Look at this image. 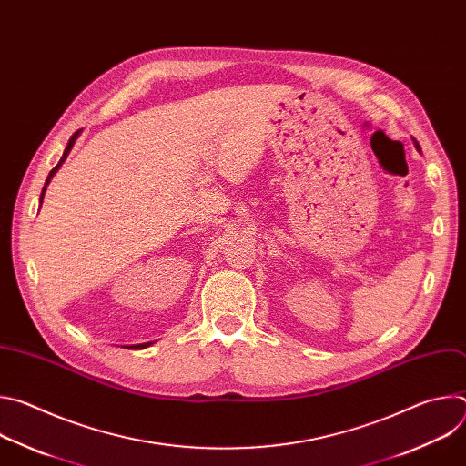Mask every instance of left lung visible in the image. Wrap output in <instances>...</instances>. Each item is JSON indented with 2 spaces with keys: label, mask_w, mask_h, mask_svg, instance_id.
<instances>
[{
  "label": "left lung",
  "mask_w": 466,
  "mask_h": 466,
  "mask_svg": "<svg viewBox=\"0 0 466 466\" xmlns=\"http://www.w3.org/2000/svg\"><path fill=\"white\" fill-rule=\"evenodd\" d=\"M415 146H417V149H419V147H420V146H419V144H417V142H415Z\"/></svg>",
  "instance_id": "8db88e82"
}]
</instances>
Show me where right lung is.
Listing matches in <instances>:
<instances>
[{
	"instance_id": "1",
	"label": "right lung",
	"mask_w": 466,
	"mask_h": 466,
	"mask_svg": "<svg viewBox=\"0 0 466 466\" xmlns=\"http://www.w3.org/2000/svg\"><path fill=\"white\" fill-rule=\"evenodd\" d=\"M79 132L81 130H77L76 132V135L70 138V142H68V146H66V149H64V155H62V158H60V162L49 171V175H47V180H46V186H44V189H42V195H40V203H42V198H44V191H46V187H47V184H49V180L53 178V175L58 171V167L62 166V162L66 160V157H68L70 155V151H72V147H74V144H76V140H77V137H79ZM151 343H142V345H132V347H128V349H135V350H138V349H146V347H149Z\"/></svg>"
}]
</instances>
